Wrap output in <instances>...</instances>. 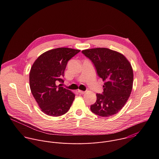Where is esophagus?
Wrapping results in <instances>:
<instances>
[{
	"label": "esophagus",
	"mask_w": 159,
	"mask_h": 159,
	"mask_svg": "<svg viewBox=\"0 0 159 159\" xmlns=\"http://www.w3.org/2000/svg\"><path fill=\"white\" fill-rule=\"evenodd\" d=\"M78 93H80V94H84L85 92V91H83V90H78Z\"/></svg>",
	"instance_id": "34e87169"
}]
</instances>
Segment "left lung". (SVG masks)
Segmentation results:
<instances>
[{
	"label": "left lung",
	"mask_w": 159,
	"mask_h": 159,
	"mask_svg": "<svg viewBox=\"0 0 159 159\" xmlns=\"http://www.w3.org/2000/svg\"><path fill=\"white\" fill-rule=\"evenodd\" d=\"M92 61L98 76L104 82L102 94H96V102L90 106L94 114L111 116L125 106L132 90L133 72L131 65L121 53L106 48L82 51Z\"/></svg>",
	"instance_id": "left-lung-1"
}]
</instances>
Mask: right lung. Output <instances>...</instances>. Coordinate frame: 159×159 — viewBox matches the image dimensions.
I'll use <instances>...</instances> for the list:
<instances>
[{
  "label": "right lung",
  "instance_id": "add662e5",
  "mask_svg": "<svg viewBox=\"0 0 159 159\" xmlns=\"http://www.w3.org/2000/svg\"><path fill=\"white\" fill-rule=\"evenodd\" d=\"M80 50L58 48L41 54L30 73L31 93L41 111L48 116H60L69 110L75 99L70 90L61 87L67 62Z\"/></svg>",
  "mask_w": 159,
  "mask_h": 159
}]
</instances>
